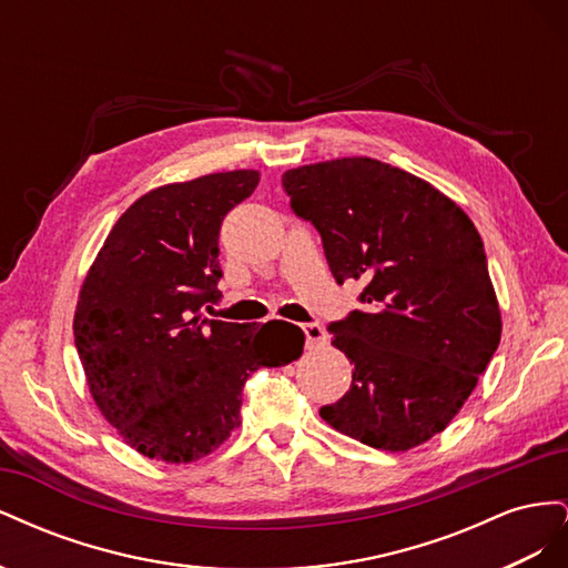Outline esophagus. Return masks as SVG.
Returning a JSON list of instances; mask_svg holds the SVG:
<instances>
[{
  "label": "esophagus",
  "mask_w": 568,
  "mask_h": 568,
  "mask_svg": "<svg viewBox=\"0 0 568 568\" xmlns=\"http://www.w3.org/2000/svg\"><path fill=\"white\" fill-rule=\"evenodd\" d=\"M303 334H305V348H317L326 343V334L322 329V324H317V322L303 324Z\"/></svg>",
  "instance_id": "obj_1"
}]
</instances>
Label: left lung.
Masks as SVG:
<instances>
[{
  "label": "left lung",
  "instance_id": "1",
  "mask_svg": "<svg viewBox=\"0 0 568 568\" xmlns=\"http://www.w3.org/2000/svg\"><path fill=\"white\" fill-rule=\"evenodd\" d=\"M291 211L320 232L334 280L365 311L329 324L353 384L322 419L376 450L440 434L500 343V307L474 222L436 186L374 159L286 170Z\"/></svg>",
  "mask_w": 568,
  "mask_h": 568
}]
</instances>
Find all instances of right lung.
I'll use <instances>...</instances> for the list:
<instances>
[{
	"instance_id": "obj_1",
	"label": "right lung",
	"mask_w": 568,
	"mask_h": 568,
	"mask_svg": "<svg viewBox=\"0 0 568 568\" xmlns=\"http://www.w3.org/2000/svg\"><path fill=\"white\" fill-rule=\"evenodd\" d=\"M255 170L159 186L120 215L80 288L73 334L101 415L136 453L170 464L201 459L242 424V390L282 367L305 336L203 317L220 298V225L253 194Z\"/></svg>"
}]
</instances>
